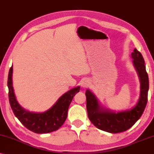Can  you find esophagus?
<instances>
[{"label": "esophagus", "mask_w": 154, "mask_h": 154, "mask_svg": "<svg viewBox=\"0 0 154 154\" xmlns=\"http://www.w3.org/2000/svg\"><path fill=\"white\" fill-rule=\"evenodd\" d=\"M89 84H90V82H89L88 80V79H84V81L82 82L81 86H82V87L83 88H86L88 87Z\"/></svg>", "instance_id": "34e87169"}]
</instances>
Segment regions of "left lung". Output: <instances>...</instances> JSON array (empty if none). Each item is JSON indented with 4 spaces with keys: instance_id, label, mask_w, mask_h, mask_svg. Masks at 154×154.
<instances>
[{
    "instance_id": "left-lung-1",
    "label": "left lung",
    "mask_w": 154,
    "mask_h": 154,
    "mask_svg": "<svg viewBox=\"0 0 154 154\" xmlns=\"http://www.w3.org/2000/svg\"><path fill=\"white\" fill-rule=\"evenodd\" d=\"M132 64L140 81V95L131 108L121 111L108 109L101 104L91 90H86L88 115L92 123L99 130L112 134L123 132L132 127L140 118L147 103L149 77L143 55L134 48L131 53Z\"/></svg>"
}]
</instances>
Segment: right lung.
<instances>
[{
  "mask_svg": "<svg viewBox=\"0 0 154 154\" xmlns=\"http://www.w3.org/2000/svg\"><path fill=\"white\" fill-rule=\"evenodd\" d=\"M12 74L13 66L9 71L7 86L9 103L14 115L28 130L35 133L46 134L58 130L66 119L68 108L73 97L79 92L80 86L72 88L63 94L47 110L33 112L23 108L17 101L13 87Z\"/></svg>",
  "mask_w": 154,
  "mask_h": 154,
  "instance_id": "right-lung-1",
  "label": "right lung"
}]
</instances>
